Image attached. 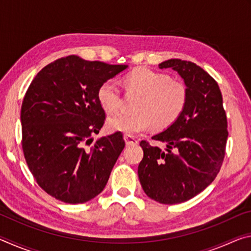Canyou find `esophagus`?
<instances>
[{
	"label": "esophagus",
	"instance_id": "obj_1",
	"mask_svg": "<svg viewBox=\"0 0 251 251\" xmlns=\"http://www.w3.org/2000/svg\"><path fill=\"white\" fill-rule=\"evenodd\" d=\"M124 139H125V142H126V144L128 146H133V145H137L138 144V141L137 139H136L134 136H131V135H127V134H125L124 135Z\"/></svg>",
	"mask_w": 251,
	"mask_h": 251
}]
</instances>
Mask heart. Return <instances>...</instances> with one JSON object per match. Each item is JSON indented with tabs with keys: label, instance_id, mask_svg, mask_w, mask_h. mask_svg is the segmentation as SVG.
Segmentation results:
<instances>
[{
	"label": "heart",
	"instance_id": "obj_1",
	"mask_svg": "<svg viewBox=\"0 0 251 251\" xmlns=\"http://www.w3.org/2000/svg\"><path fill=\"white\" fill-rule=\"evenodd\" d=\"M125 87L130 94L139 95L134 107L136 113H120L109 117L107 127L112 131L138 134L152 125L155 129L167 128L180 117L188 100L184 82L146 67L127 74ZM97 97L107 113L117 112L123 104L121 88L113 79L100 85Z\"/></svg>",
	"mask_w": 251,
	"mask_h": 251
}]
</instances>
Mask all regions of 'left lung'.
I'll use <instances>...</instances> for the list:
<instances>
[{
  "instance_id": "left-lung-1",
  "label": "left lung",
  "mask_w": 251,
  "mask_h": 251,
  "mask_svg": "<svg viewBox=\"0 0 251 251\" xmlns=\"http://www.w3.org/2000/svg\"><path fill=\"white\" fill-rule=\"evenodd\" d=\"M158 67L181 76L188 100L180 117L151 137L165 144L164 151L141 142L138 177L148 197L174 205L201 193L218 175L226 154L227 116L217 82L201 66L172 58Z\"/></svg>"
}]
</instances>
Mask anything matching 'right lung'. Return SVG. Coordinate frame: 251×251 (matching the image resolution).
Wrapping results in <instances>:
<instances>
[{
  "label": "right lung",
  "mask_w": 251,
  "mask_h": 251,
  "mask_svg": "<svg viewBox=\"0 0 251 251\" xmlns=\"http://www.w3.org/2000/svg\"><path fill=\"white\" fill-rule=\"evenodd\" d=\"M127 67L70 55L46 65L29 84L21 108L23 154L52 197L83 203L103 192L125 141L116 131L93 143L105 122L97 92Z\"/></svg>",
  "instance_id": "obj_1"
}]
</instances>
